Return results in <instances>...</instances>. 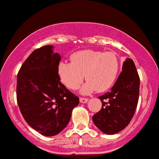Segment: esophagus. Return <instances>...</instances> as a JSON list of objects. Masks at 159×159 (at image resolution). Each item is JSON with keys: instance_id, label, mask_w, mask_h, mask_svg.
<instances>
[{"instance_id": "obj_1", "label": "esophagus", "mask_w": 159, "mask_h": 159, "mask_svg": "<svg viewBox=\"0 0 159 159\" xmlns=\"http://www.w3.org/2000/svg\"><path fill=\"white\" fill-rule=\"evenodd\" d=\"M80 103H85L88 102L89 99H88V98H80Z\"/></svg>"}]
</instances>
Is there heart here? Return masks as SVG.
I'll list each match as a JSON object with an SVG mask.
<instances>
[{
	"label": "heart",
	"instance_id": "heart-1",
	"mask_svg": "<svg viewBox=\"0 0 159 159\" xmlns=\"http://www.w3.org/2000/svg\"><path fill=\"white\" fill-rule=\"evenodd\" d=\"M119 71V61L115 53L92 49L73 53L70 63L61 62L58 67L61 81L70 90L79 89L85 75L87 82L80 90L83 94L108 90L115 83Z\"/></svg>",
	"mask_w": 159,
	"mask_h": 159
}]
</instances>
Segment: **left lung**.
Wrapping results in <instances>:
<instances>
[{"instance_id":"left-lung-1","label":"left lung","mask_w":159,"mask_h":159,"mask_svg":"<svg viewBox=\"0 0 159 159\" xmlns=\"http://www.w3.org/2000/svg\"><path fill=\"white\" fill-rule=\"evenodd\" d=\"M139 90L136 67L133 60L127 58L111 90L98 98L102 107L92 116L96 127L106 134H115L128 126L136 110Z\"/></svg>"}]
</instances>
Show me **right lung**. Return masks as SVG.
Instances as JSON below:
<instances>
[{"mask_svg": "<svg viewBox=\"0 0 159 159\" xmlns=\"http://www.w3.org/2000/svg\"><path fill=\"white\" fill-rule=\"evenodd\" d=\"M60 54L45 46L28 56L17 76V102L26 122L47 137L59 134L70 122L80 99L60 82Z\"/></svg>", "mask_w": 159, "mask_h": 159, "instance_id": "add662e5", "label": "right lung"}]
</instances>
